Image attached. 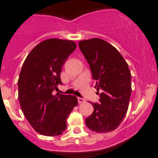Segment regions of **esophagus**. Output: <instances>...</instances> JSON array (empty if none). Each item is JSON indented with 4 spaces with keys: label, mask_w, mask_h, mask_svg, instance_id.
Returning <instances> with one entry per match:
<instances>
[{
    "label": "esophagus",
    "mask_w": 158,
    "mask_h": 158,
    "mask_svg": "<svg viewBox=\"0 0 158 158\" xmlns=\"http://www.w3.org/2000/svg\"><path fill=\"white\" fill-rule=\"evenodd\" d=\"M85 102V100L82 98H78V102L79 103H84Z\"/></svg>",
    "instance_id": "obj_1"
}]
</instances>
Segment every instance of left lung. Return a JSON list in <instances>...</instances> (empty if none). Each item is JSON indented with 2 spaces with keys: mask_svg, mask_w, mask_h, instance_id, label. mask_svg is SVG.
<instances>
[{
  "mask_svg": "<svg viewBox=\"0 0 158 158\" xmlns=\"http://www.w3.org/2000/svg\"><path fill=\"white\" fill-rule=\"evenodd\" d=\"M79 48L96 80L99 104L92 103L94 111L85 118L87 127L97 133L115 130L128 111L131 93V75L128 63L115 47L99 38L81 40Z\"/></svg>",
  "mask_w": 158,
  "mask_h": 158,
  "instance_id": "1",
  "label": "left lung"
}]
</instances>
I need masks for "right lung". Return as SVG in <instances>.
Returning a JSON list of instances; mask_svg holds the SVG:
<instances>
[{
    "instance_id": "1",
    "label": "right lung",
    "mask_w": 158,
    "mask_h": 158,
    "mask_svg": "<svg viewBox=\"0 0 158 158\" xmlns=\"http://www.w3.org/2000/svg\"><path fill=\"white\" fill-rule=\"evenodd\" d=\"M76 49L73 40L51 38L28 54L18 79V98L23 114L33 128L45 136H56L67 127L66 119L78 105L75 95H53L62 84V67Z\"/></svg>"
}]
</instances>
